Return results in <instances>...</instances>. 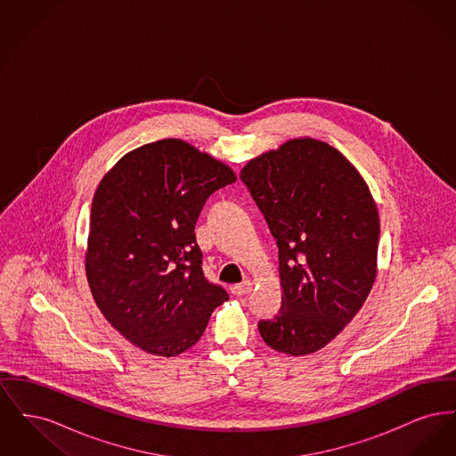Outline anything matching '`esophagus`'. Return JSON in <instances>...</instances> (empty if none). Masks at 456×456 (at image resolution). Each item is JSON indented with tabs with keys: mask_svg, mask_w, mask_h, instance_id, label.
<instances>
[{
	"mask_svg": "<svg viewBox=\"0 0 456 456\" xmlns=\"http://www.w3.org/2000/svg\"><path fill=\"white\" fill-rule=\"evenodd\" d=\"M253 290V282L251 281H244V282L236 283L231 287V292L234 296H244V294H249Z\"/></svg>",
	"mask_w": 456,
	"mask_h": 456,
	"instance_id": "esophagus-1",
	"label": "esophagus"
}]
</instances>
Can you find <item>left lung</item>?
<instances>
[{
	"mask_svg": "<svg viewBox=\"0 0 456 456\" xmlns=\"http://www.w3.org/2000/svg\"><path fill=\"white\" fill-rule=\"evenodd\" d=\"M240 179L279 246L282 307L258 323L261 338L289 355L313 354L368 299L379 242L376 203L347 159L314 138L261 153Z\"/></svg>",
	"mask_w": 456,
	"mask_h": 456,
	"instance_id": "left-lung-1",
	"label": "left lung"
}]
</instances>
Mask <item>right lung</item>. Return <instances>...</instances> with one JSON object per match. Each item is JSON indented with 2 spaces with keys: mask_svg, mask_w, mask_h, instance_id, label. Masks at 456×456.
I'll list each match as a JSON object with an SVG mask.
<instances>
[{
  "mask_svg": "<svg viewBox=\"0 0 456 456\" xmlns=\"http://www.w3.org/2000/svg\"><path fill=\"white\" fill-rule=\"evenodd\" d=\"M234 171L166 138L126 153L97 186L86 272L104 318L133 346L174 357L193 347L229 299L201 270L195 224Z\"/></svg>",
  "mask_w": 456,
  "mask_h": 456,
  "instance_id": "right-lung-1",
  "label": "right lung"
}]
</instances>
